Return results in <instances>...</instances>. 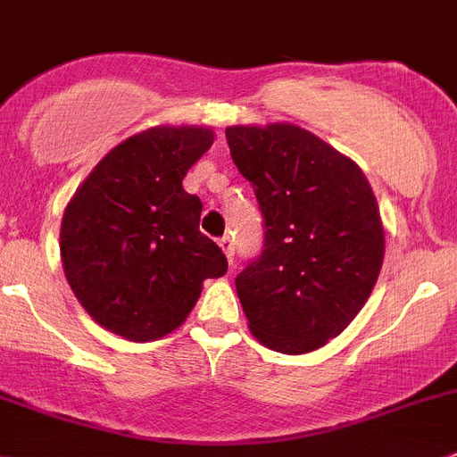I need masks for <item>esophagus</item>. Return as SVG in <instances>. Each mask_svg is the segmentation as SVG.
I'll return each mask as SVG.
<instances>
[{"label":"esophagus","instance_id":"1","mask_svg":"<svg viewBox=\"0 0 457 457\" xmlns=\"http://www.w3.org/2000/svg\"><path fill=\"white\" fill-rule=\"evenodd\" d=\"M218 245L223 248V253L228 255V262L232 264V262H234V241H232V237H229V234L220 237V239H218Z\"/></svg>","mask_w":457,"mask_h":457}]
</instances>
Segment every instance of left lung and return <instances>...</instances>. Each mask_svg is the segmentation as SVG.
Listing matches in <instances>:
<instances>
[{
    "instance_id": "left-lung-1",
    "label": "left lung",
    "mask_w": 457,
    "mask_h": 457,
    "mask_svg": "<svg viewBox=\"0 0 457 457\" xmlns=\"http://www.w3.org/2000/svg\"><path fill=\"white\" fill-rule=\"evenodd\" d=\"M264 241L237 276L253 336L283 354L322 347L356 317L384 260L372 188L354 161L295 124L229 126Z\"/></svg>"
}]
</instances>
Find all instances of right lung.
Segmentation results:
<instances>
[{"instance_id":"add662e5","label":"right lung","mask_w":457,"mask_h":457,"mask_svg":"<svg viewBox=\"0 0 457 457\" xmlns=\"http://www.w3.org/2000/svg\"><path fill=\"white\" fill-rule=\"evenodd\" d=\"M197 126H158L117 145L75 190L62 220L63 273L101 327L146 343L174 331L228 257L200 232L181 181L212 146Z\"/></svg>"}]
</instances>
